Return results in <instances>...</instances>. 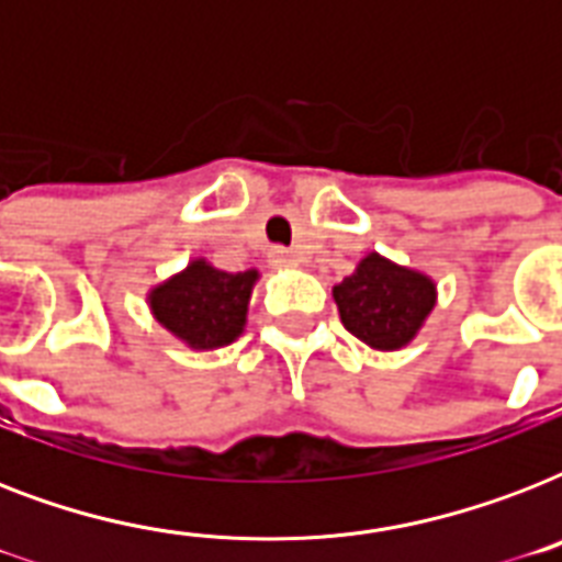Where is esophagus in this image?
I'll list each match as a JSON object with an SVG mask.
<instances>
[{"label": "esophagus", "instance_id": "obj_1", "mask_svg": "<svg viewBox=\"0 0 562 562\" xmlns=\"http://www.w3.org/2000/svg\"><path fill=\"white\" fill-rule=\"evenodd\" d=\"M271 262L277 265V268H294V265H297V256L291 254V250H285V247H273Z\"/></svg>", "mask_w": 562, "mask_h": 562}]
</instances>
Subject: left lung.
<instances>
[{"label": "left lung", "mask_w": 562, "mask_h": 562, "mask_svg": "<svg viewBox=\"0 0 562 562\" xmlns=\"http://www.w3.org/2000/svg\"><path fill=\"white\" fill-rule=\"evenodd\" d=\"M347 333L373 350L393 352L408 347L437 303L435 280L423 271L368 254L333 289Z\"/></svg>", "instance_id": "8db88e82"}]
</instances>
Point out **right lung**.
Wrapping results in <instances>:
<instances>
[{
    "instance_id": "right-lung-1",
    "label": "right lung",
    "mask_w": 562,
    "mask_h": 562,
    "mask_svg": "<svg viewBox=\"0 0 562 562\" xmlns=\"http://www.w3.org/2000/svg\"><path fill=\"white\" fill-rule=\"evenodd\" d=\"M256 280V268L229 273L206 259H192L148 291V308L162 329L192 350H218L245 333Z\"/></svg>"
}]
</instances>
